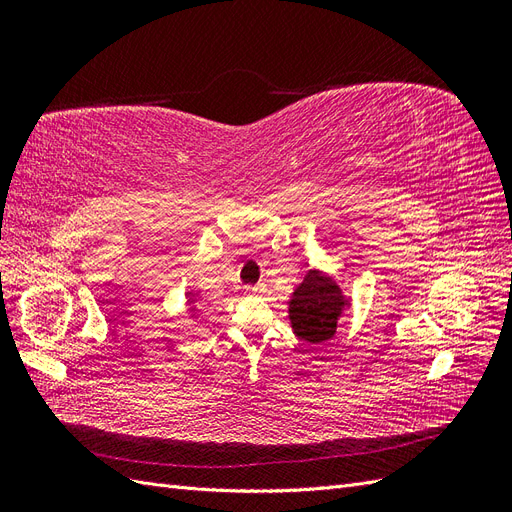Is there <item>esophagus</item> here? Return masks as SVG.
I'll return each instance as SVG.
<instances>
[{
    "mask_svg": "<svg viewBox=\"0 0 512 512\" xmlns=\"http://www.w3.org/2000/svg\"><path fill=\"white\" fill-rule=\"evenodd\" d=\"M245 292H247V294H260V292H262V286H245Z\"/></svg>",
    "mask_w": 512,
    "mask_h": 512,
    "instance_id": "obj_1",
    "label": "esophagus"
}]
</instances>
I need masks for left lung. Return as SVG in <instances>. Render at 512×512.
Segmentation results:
<instances>
[{
	"label": "left lung",
	"mask_w": 512,
	"mask_h": 512,
	"mask_svg": "<svg viewBox=\"0 0 512 512\" xmlns=\"http://www.w3.org/2000/svg\"><path fill=\"white\" fill-rule=\"evenodd\" d=\"M350 299L331 275L309 269L288 301L292 331L307 344H324L335 335Z\"/></svg>",
	"instance_id": "left-lung-1"
}]
</instances>
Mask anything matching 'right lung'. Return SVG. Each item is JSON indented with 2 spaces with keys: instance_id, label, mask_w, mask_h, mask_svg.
Masks as SVG:
<instances>
[{
  "instance_id": "obj_1",
  "label": "right lung",
  "mask_w": 512,
  "mask_h": 512,
  "mask_svg": "<svg viewBox=\"0 0 512 512\" xmlns=\"http://www.w3.org/2000/svg\"><path fill=\"white\" fill-rule=\"evenodd\" d=\"M188 297H190V301H188V305H192L194 301H192V297H194V292H188ZM192 309V312H194V307H190Z\"/></svg>"
}]
</instances>
